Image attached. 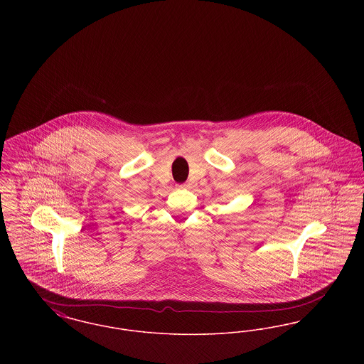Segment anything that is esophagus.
Listing matches in <instances>:
<instances>
[{
  "mask_svg": "<svg viewBox=\"0 0 364 364\" xmlns=\"http://www.w3.org/2000/svg\"><path fill=\"white\" fill-rule=\"evenodd\" d=\"M178 187H180V188H187V187H188V184H180Z\"/></svg>",
  "mask_w": 364,
  "mask_h": 364,
  "instance_id": "obj_1",
  "label": "esophagus"
}]
</instances>
